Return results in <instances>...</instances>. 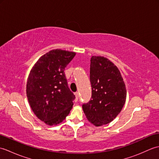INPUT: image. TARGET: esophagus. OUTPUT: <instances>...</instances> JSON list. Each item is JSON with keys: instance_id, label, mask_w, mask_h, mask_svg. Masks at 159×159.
<instances>
[{"instance_id": "1", "label": "esophagus", "mask_w": 159, "mask_h": 159, "mask_svg": "<svg viewBox=\"0 0 159 159\" xmlns=\"http://www.w3.org/2000/svg\"><path fill=\"white\" fill-rule=\"evenodd\" d=\"M74 95H75V96H76V99L78 100V98H79V92L74 93Z\"/></svg>"}]
</instances>
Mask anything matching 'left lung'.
I'll return each mask as SVG.
<instances>
[{"label":"left lung","mask_w":159,"mask_h":159,"mask_svg":"<svg viewBox=\"0 0 159 159\" xmlns=\"http://www.w3.org/2000/svg\"><path fill=\"white\" fill-rule=\"evenodd\" d=\"M92 98L83 104L87 119L96 126L111 122L126 102V89L119 69L106 57L92 56L90 64Z\"/></svg>","instance_id":"left-lung-1"}]
</instances>
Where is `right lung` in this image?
I'll list each match as a JSON object with an SVG mask.
<instances>
[{"mask_svg":"<svg viewBox=\"0 0 159 159\" xmlns=\"http://www.w3.org/2000/svg\"><path fill=\"white\" fill-rule=\"evenodd\" d=\"M76 55L67 50H52L42 56L31 70L26 96L33 113L49 126L66 119L75 96L67 86L65 67Z\"/></svg>","mask_w":159,"mask_h":159,"instance_id":"add662e5","label":"right lung"}]
</instances>
